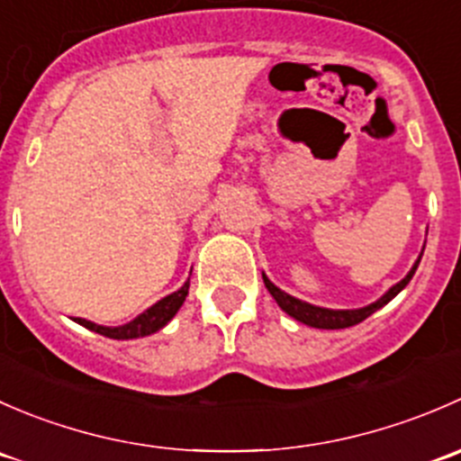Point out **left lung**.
<instances>
[{
  "label": "left lung",
  "instance_id": "left-lung-1",
  "mask_svg": "<svg viewBox=\"0 0 461 461\" xmlns=\"http://www.w3.org/2000/svg\"><path fill=\"white\" fill-rule=\"evenodd\" d=\"M421 254H424V252H421ZM420 260H421V257L417 258L415 265H412V269L406 274V278H402V281H399L397 285L390 287V290L385 292V294L381 296L379 301H375V303L366 305V308H361V310H328V308H317V305H310V303H305V301H299V299H294V296L285 294V292H283V290H278V287L274 285V283L269 281V278L265 276V274H263V281H265V287H267V290H269V294L274 296V301H276V303L281 305L283 312L290 314L292 319L301 321V323H305V325H312V328H321V330H341V328H350V325L361 323V321L368 319L370 314L376 312V310L384 308V305L388 303V301H393L394 296H397L399 292H402L403 287H406L408 283H411V278H412V274H415V269H417V265H420Z\"/></svg>",
  "mask_w": 461,
  "mask_h": 461
}]
</instances>
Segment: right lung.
Returning <instances> with one entry per match:
<instances>
[{"label": "right lung", "instance_id": "add662e5", "mask_svg": "<svg viewBox=\"0 0 461 461\" xmlns=\"http://www.w3.org/2000/svg\"><path fill=\"white\" fill-rule=\"evenodd\" d=\"M187 292H189V281L185 283L178 292L165 296V299L158 301L156 305H151L149 310H144L140 317L133 319L131 323H124V325H120V328H104V325L91 323V321H86V319H76V321L80 325H85V328L93 330V332L104 334V337H109V339H118V341H124V339L147 337V334H153L156 330H160L162 325H167L171 319H174V314L178 312L180 305L185 303V296H187Z\"/></svg>", "mask_w": 461, "mask_h": 461}]
</instances>
